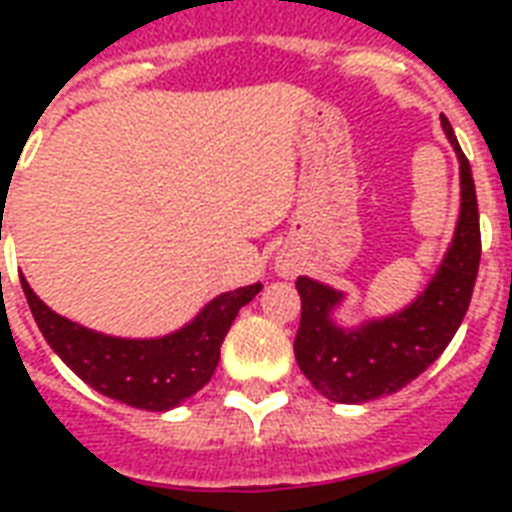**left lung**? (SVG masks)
Instances as JSON below:
<instances>
[{
	"label": "left lung",
	"mask_w": 512,
	"mask_h": 512,
	"mask_svg": "<svg viewBox=\"0 0 512 512\" xmlns=\"http://www.w3.org/2000/svg\"><path fill=\"white\" fill-rule=\"evenodd\" d=\"M20 284L44 340L63 364L92 390L148 412H170L207 385L236 313L260 289L244 287L217 295L191 324L172 335L127 340L100 335L55 313L28 287L23 273Z\"/></svg>",
	"instance_id": "1"
}]
</instances>
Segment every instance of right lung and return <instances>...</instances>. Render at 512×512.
Masks as SVG:
<instances>
[{"instance_id": "add662e5", "label": "right lung", "mask_w": 512, "mask_h": 512, "mask_svg": "<svg viewBox=\"0 0 512 512\" xmlns=\"http://www.w3.org/2000/svg\"><path fill=\"white\" fill-rule=\"evenodd\" d=\"M446 138L460 159V220L436 276L409 308L345 332L329 319V311L340 303V292L308 276L295 281L300 292L297 364L313 388L337 404H364L404 388L441 356L468 311L481 263L476 185L452 127H446Z\"/></svg>"}]
</instances>
